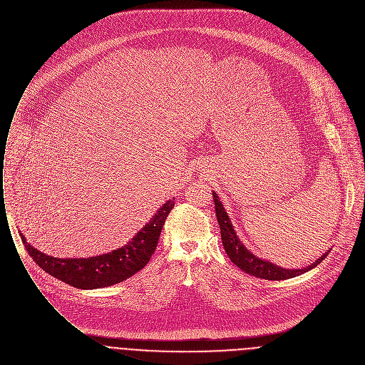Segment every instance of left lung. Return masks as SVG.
Listing matches in <instances>:
<instances>
[{
    "mask_svg": "<svg viewBox=\"0 0 365 365\" xmlns=\"http://www.w3.org/2000/svg\"><path fill=\"white\" fill-rule=\"evenodd\" d=\"M212 197H214V202H215V214H217V220L220 224L221 240H222V245L225 247V252H227L228 257L234 262V264H237L245 273H247L250 276H256L259 279H266V280H284V279L296 277L299 274L309 272L310 269L316 267L322 260H324V257L327 256L329 250L323 256H320L314 263H312L310 266L303 267V269H284V267H280L269 260L257 257L237 237L234 225L231 224V220H230V217L215 191H212Z\"/></svg>",
    "mask_w": 365,
    "mask_h": 365,
    "instance_id": "left-lung-1",
    "label": "left lung"
}]
</instances>
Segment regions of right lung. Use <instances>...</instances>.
<instances>
[{
	"instance_id": "add662e5",
	"label": "right lung",
	"mask_w": 365,
	"mask_h": 365,
	"mask_svg": "<svg viewBox=\"0 0 365 365\" xmlns=\"http://www.w3.org/2000/svg\"><path fill=\"white\" fill-rule=\"evenodd\" d=\"M173 207L174 201L168 200L127 245L99 256L53 257L26 242L22 234L19 235L28 255L51 276L78 289H101L131 277L148 263Z\"/></svg>"
}]
</instances>
